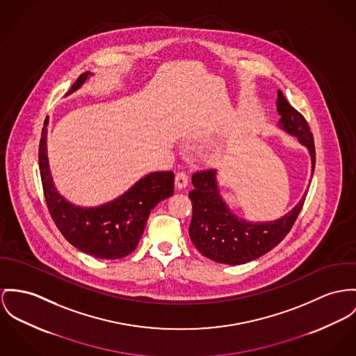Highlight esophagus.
<instances>
[{"instance_id":"34e87169","label":"esophagus","mask_w":356,"mask_h":356,"mask_svg":"<svg viewBox=\"0 0 356 356\" xmlns=\"http://www.w3.org/2000/svg\"><path fill=\"white\" fill-rule=\"evenodd\" d=\"M175 183H176V187L179 190H183L188 186V176L186 172H177L176 173V179H175Z\"/></svg>"}]
</instances>
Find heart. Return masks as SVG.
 Segmentation results:
<instances>
[{"instance_id": "b5f03b06", "label": "heart", "mask_w": 356, "mask_h": 356, "mask_svg": "<svg viewBox=\"0 0 356 356\" xmlns=\"http://www.w3.org/2000/svg\"><path fill=\"white\" fill-rule=\"evenodd\" d=\"M222 150L219 149V147H217V149H213V152H211V159H219V157H222Z\"/></svg>"}]
</instances>
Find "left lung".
I'll return each instance as SVG.
<instances>
[{
	"instance_id": "left-lung-1",
	"label": "left lung",
	"mask_w": 356,
	"mask_h": 356,
	"mask_svg": "<svg viewBox=\"0 0 356 356\" xmlns=\"http://www.w3.org/2000/svg\"><path fill=\"white\" fill-rule=\"evenodd\" d=\"M276 110L280 115L279 127L298 138L310 154L312 176L316 165L313 134L305 118L277 90ZM190 237L193 245L206 257L222 264H245L274 249L291 230L301 213L307 190L301 200L286 216L268 222H252L237 217L223 200L217 181V170L196 172L192 176Z\"/></svg>"
}]
</instances>
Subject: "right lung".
<instances>
[{"mask_svg":"<svg viewBox=\"0 0 356 356\" xmlns=\"http://www.w3.org/2000/svg\"><path fill=\"white\" fill-rule=\"evenodd\" d=\"M92 74H81L65 96L72 95ZM47 124L44 120L39 143V169L46 203L62 236L83 253L115 260L130 254L143 234L152 210L173 195V172H152L108 203L81 207L66 200L55 188L47 157Z\"/></svg>","mask_w":356,"mask_h":356,"instance_id":"right-lung-1","label":"right lung"}]
</instances>
